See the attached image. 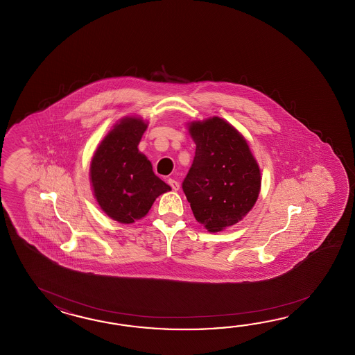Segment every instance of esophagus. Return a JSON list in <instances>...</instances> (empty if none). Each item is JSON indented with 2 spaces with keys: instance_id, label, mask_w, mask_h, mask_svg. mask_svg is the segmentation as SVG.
I'll use <instances>...</instances> for the list:
<instances>
[{
  "instance_id": "34e87169",
  "label": "esophagus",
  "mask_w": 355,
  "mask_h": 355,
  "mask_svg": "<svg viewBox=\"0 0 355 355\" xmlns=\"http://www.w3.org/2000/svg\"><path fill=\"white\" fill-rule=\"evenodd\" d=\"M167 182H168V185L173 188V190H179V188H180V184H179L178 181L174 180V179H168Z\"/></svg>"
}]
</instances>
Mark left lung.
<instances>
[{
  "mask_svg": "<svg viewBox=\"0 0 355 355\" xmlns=\"http://www.w3.org/2000/svg\"><path fill=\"white\" fill-rule=\"evenodd\" d=\"M196 144L182 181L194 217L218 232L241 220L257 202L261 176L245 138L218 116L190 124Z\"/></svg>",
  "mask_w": 355,
  "mask_h": 355,
  "instance_id": "obj_1",
  "label": "left lung"
}]
</instances>
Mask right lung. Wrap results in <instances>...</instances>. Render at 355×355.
<instances>
[{
    "instance_id": "obj_1",
    "label": "right lung",
    "mask_w": 355,
    "mask_h": 355,
    "mask_svg": "<svg viewBox=\"0 0 355 355\" xmlns=\"http://www.w3.org/2000/svg\"><path fill=\"white\" fill-rule=\"evenodd\" d=\"M146 128L139 118H124L103 139L91 161V182L98 205L121 223L142 218L157 196L171 190L138 151Z\"/></svg>"
}]
</instances>
